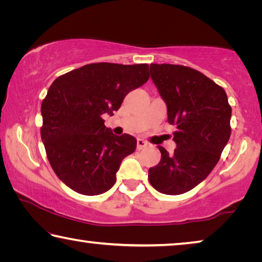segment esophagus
Masks as SVG:
<instances>
[{
	"label": "esophagus",
	"instance_id": "obj_1",
	"mask_svg": "<svg viewBox=\"0 0 262 262\" xmlns=\"http://www.w3.org/2000/svg\"><path fill=\"white\" fill-rule=\"evenodd\" d=\"M145 147H148L147 142L143 141V140H141V139L137 140V149L141 150V149H143V148H145Z\"/></svg>",
	"mask_w": 262,
	"mask_h": 262
}]
</instances>
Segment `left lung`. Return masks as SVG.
Here are the masks:
<instances>
[{
	"label": "left lung",
	"instance_id": "1",
	"mask_svg": "<svg viewBox=\"0 0 262 262\" xmlns=\"http://www.w3.org/2000/svg\"><path fill=\"white\" fill-rule=\"evenodd\" d=\"M150 76L167 107V121L177 126L173 155L158 145L161 162L149 168V181L159 193L188 192L220 161L231 134V106L224 89L193 68L150 64Z\"/></svg>",
	"mask_w": 262,
	"mask_h": 262
}]
</instances>
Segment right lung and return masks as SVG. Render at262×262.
Returning a JSON list of instances; mask_svg holds the SVG:
<instances>
[{
	"mask_svg": "<svg viewBox=\"0 0 262 262\" xmlns=\"http://www.w3.org/2000/svg\"><path fill=\"white\" fill-rule=\"evenodd\" d=\"M149 79V66L99 62L57 77L41 104V140L55 174L83 195H99L115 184L122 159L136 139L114 135L101 115H113L132 90Z\"/></svg>",
	"mask_w": 262,
	"mask_h": 262,
	"instance_id": "add662e5",
	"label": "right lung"
}]
</instances>
